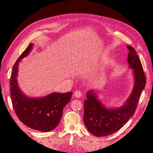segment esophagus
<instances>
[{
    "mask_svg": "<svg viewBox=\"0 0 153 153\" xmlns=\"http://www.w3.org/2000/svg\"><path fill=\"white\" fill-rule=\"evenodd\" d=\"M82 95V94L80 91H75V92H74V96H75L77 98H80Z\"/></svg>",
    "mask_w": 153,
    "mask_h": 153,
    "instance_id": "1",
    "label": "esophagus"
}]
</instances>
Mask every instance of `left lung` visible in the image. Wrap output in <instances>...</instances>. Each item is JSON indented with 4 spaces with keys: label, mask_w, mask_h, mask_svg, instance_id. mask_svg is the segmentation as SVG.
Masks as SVG:
<instances>
[{
    "label": "left lung",
    "mask_w": 153,
    "mask_h": 153,
    "mask_svg": "<svg viewBox=\"0 0 153 153\" xmlns=\"http://www.w3.org/2000/svg\"><path fill=\"white\" fill-rule=\"evenodd\" d=\"M128 62L133 69V88L128 98L120 107H106L98 99L96 92H87L84 101V122L89 132L96 137L108 136L119 130L135 112L138 100L146 85V78L135 49L127 46Z\"/></svg>",
    "instance_id": "left-lung-1"
}]
</instances>
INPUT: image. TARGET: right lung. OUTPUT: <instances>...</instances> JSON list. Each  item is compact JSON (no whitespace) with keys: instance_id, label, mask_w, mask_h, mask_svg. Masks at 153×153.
<instances>
[{"instance_id":"right-lung-1","label":"right lung","mask_w":153,"mask_h":153,"mask_svg":"<svg viewBox=\"0 0 153 153\" xmlns=\"http://www.w3.org/2000/svg\"><path fill=\"white\" fill-rule=\"evenodd\" d=\"M32 48L33 43L29 44L14 64L10 82L11 98L14 110L23 123L31 129L47 132L59 125L63 108L70 101L73 92H52L43 97L32 98L22 92L17 80L18 65Z\"/></svg>"}]
</instances>
